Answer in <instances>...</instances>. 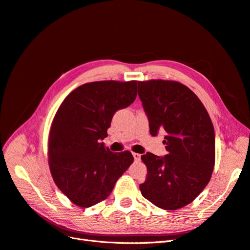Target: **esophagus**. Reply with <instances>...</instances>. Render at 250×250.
I'll list each match as a JSON object with an SVG mask.
<instances>
[{"instance_id": "esophagus-1", "label": "esophagus", "mask_w": 250, "mask_h": 250, "mask_svg": "<svg viewBox=\"0 0 250 250\" xmlns=\"http://www.w3.org/2000/svg\"><path fill=\"white\" fill-rule=\"evenodd\" d=\"M132 155H133V157H134V161H140V160H141V154L132 152Z\"/></svg>"}]
</instances>
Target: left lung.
<instances>
[{"label": "left lung", "instance_id": "8db88e82", "mask_svg": "<svg viewBox=\"0 0 250 250\" xmlns=\"http://www.w3.org/2000/svg\"><path fill=\"white\" fill-rule=\"evenodd\" d=\"M138 89L148 116L150 134L165 130L164 157L142 155L147 167L142 195L167 210L191 203L207 187L215 166V131L199 98L177 81H139Z\"/></svg>", "mask_w": 250, "mask_h": 250}]
</instances>
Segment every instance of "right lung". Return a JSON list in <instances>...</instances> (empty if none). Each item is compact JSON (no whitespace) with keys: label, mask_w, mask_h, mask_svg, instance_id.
<instances>
[{"label":"right lung","mask_w":250,"mask_h":250,"mask_svg":"<svg viewBox=\"0 0 250 250\" xmlns=\"http://www.w3.org/2000/svg\"><path fill=\"white\" fill-rule=\"evenodd\" d=\"M138 81H95L69 94L50 128L48 156L53 180L81 208L106 199L117 180L129 168V151L113 153L101 140L115 112L137 98Z\"/></svg>","instance_id":"add662e5"}]
</instances>
